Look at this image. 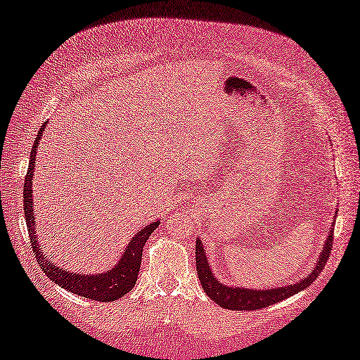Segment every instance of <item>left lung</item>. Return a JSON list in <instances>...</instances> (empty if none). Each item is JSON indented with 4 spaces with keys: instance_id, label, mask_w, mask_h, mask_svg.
<instances>
[{
    "instance_id": "8db88e82",
    "label": "left lung",
    "mask_w": 360,
    "mask_h": 360,
    "mask_svg": "<svg viewBox=\"0 0 360 360\" xmlns=\"http://www.w3.org/2000/svg\"><path fill=\"white\" fill-rule=\"evenodd\" d=\"M336 218V216H334ZM333 229L329 231L326 243L323 245L321 254L318 255V262L314 265L311 274L304 275L302 280H295L293 283L290 285H282V287L275 288H267V290H257V288H244V287H231V285H226L219 282L216 278V275L211 270L210 260L206 257V250L203 248V243L200 239H196V272H198L200 283L206 295L213 300L214 303H218L221 308L226 309H234V311H240V309H248V311H252V309H260L265 307H270V304H275L282 300L293 297L295 293L302 292V290L308 288L314 280L318 278V275L321 274L324 265L328 262L329 252H331L333 248Z\"/></svg>"
}]
</instances>
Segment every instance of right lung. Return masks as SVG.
<instances>
[{"mask_svg":"<svg viewBox=\"0 0 360 360\" xmlns=\"http://www.w3.org/2000/svg\"><path fill=\"white\" fill-rule=\"evenodd\" d=\"M44 126L39 129L36 141H34L31 150V160H29V169L26 175V184H24V214H26L27 233L31 238L32 250L36 254L37 264L41 265L44 274L52 280L53 283H58L62 288L68 292L85 297L95 302H115V300L124 297L129 293L137 282V275L141 270L142 249L149 239V236L154 233L160 221L155 219L146 228H142L139 233L134 234L131 243L126 245V250L115 264V267L105 270L101 274H73L67 269L58 267L51 259L46 257V254L41 252L36 236V219H34V198H32V179H34V167H36V154L39 142L42 139Z\"/></svg>","mask_w":360,"mask_h":360,"instance_id":"right-lung-1","label":"right lung"}]
</instances>
